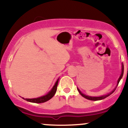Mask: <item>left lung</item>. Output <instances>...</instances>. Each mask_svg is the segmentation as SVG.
I'll list each match as a JSON object with an SVG mask.
<instances>
[{
	"mask_svg": "<svg viewBox=\"0 0 128 128\" xmlns=\"http://www.w3.org/2000/svg\"><path fill=\"white\" fill-rule=\"evenodd\" d=\"M123 72H124V66H123V64L122 63V71H121V75H120L119 78H118V82H117V84H116V86L115 87V88L113 89V90H112V92H111L110 93H109V94H106V95H102V96H88V95H85V94H84L83 93L81 92L80 90H79L78 88H77V90L78 91V92H79V94H80L81 95H82L83 97L86 98V99H88V100H93V101H97V100H103V99L105 98H106L107 96H110V95H111V94H113V92H114V90H116V88L117 86H118V84H119L120 80L121 79V78L122 77V76H123Z\"/></svg>",
	"mask_w": 128,
	"mask_h": 128,
	"instance_id": "left-lung-1",
	"label": "left lung"
}]
</instances>
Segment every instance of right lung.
Instances as JSON below:
<instances>
[{"instance_id":"add662e5","label":"right lung","mask_w":128,"mask_h":128,"mask_svg":"<svg viewBox=\"0 0 128 128\" xmlns=\"http://www.w3.org/2000/svg\"><path fill=\"white\" fill-rule=\"evenodd\" d=\"M58 81H59V78L57 80L56 83L54 84V86L52 87V88H51V90H50L47 94L44 95V96H40V97L38 98H23V99L26 100L27 102H29L36 103V104H41V103H44L48 101V100H50L51 98L53 97L54 94H56L57 90V87H58Z\"/></svg>"}]
</instances>
